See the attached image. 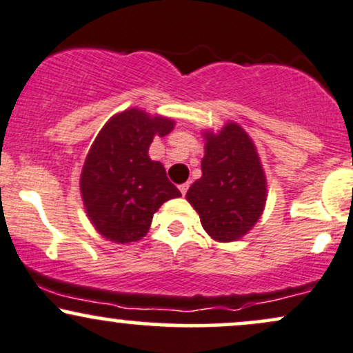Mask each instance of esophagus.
Listing matches in <instances>:
<instances>
[{
  "label": "esophagus",
  "mask_w": 353,
  "mask_h": 353,
  "mask_svg": "<svg viewBox=\"0 0 353 353\" xmlns=\"http://www.w3.org/2000/svg\"><path fill=\"white\" fill-rule=\"evenodd\" d=\"M188 189H189L188 182H185V184H181V185H179V190H181L182 196H185V192H188Z\"/></svg>",
  "instance_id": "esophagus-1"
}]
</instances>
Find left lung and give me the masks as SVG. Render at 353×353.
<instances>
[{"label": "left lung", "mask_w": 353, "mask_h": 353, "mask_svg": "<svg viewBox=\"0 0 353 353\" xmlns=\"http://www.w3.org/2000/svg\"><path fill=\"white\" fill-rule=\"evenodd\" d=\"M204 139L202 177L190 185L185 199L214 241H237L264 212L265 172L252 139L237 123H228L217 134L205 131Z\"/></svg>", "instance_id": "8db88e82"}]
</instances>
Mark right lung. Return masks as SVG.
Listing matches in <instances>:
<instances>
[{"label":"right lung","instance_id":"1","mask_svg":"<svg viewBox=\"0 0 353 353\" xmlns=\"http://www.w3.org/2000/svg\"><path fill=\"white\" fill-rule=\"evenodd\" d=\"M174 124L131 108L112 116L92 143L79 188L89 221L108 241L143 239L157 209L181 196L164 165L148 154L154 136H168Z\"/></svg>","mask_w":353,"mask_h":353}]
</instances>
